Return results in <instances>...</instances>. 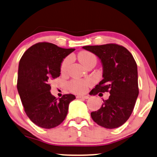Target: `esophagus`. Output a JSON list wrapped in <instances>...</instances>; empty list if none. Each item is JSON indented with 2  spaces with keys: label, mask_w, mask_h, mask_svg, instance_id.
Listing matches in <instances>:
<instances>
[{
  "label": "esophagus",
  "mask_w": 157,
  "mask_h": 157,
  "mask_svg": "<svg viewBox=\"0 0 157 157\" xmlns=\"http://www.w3.org/2000/svg\"><path fill=\"white\" fill-rule=\"evenodd\" d=\"M77 98H84V99H88L89 98L88 96H77Z\"/></svg>",
  "instance_id": "34e87169"
}]
</instances>
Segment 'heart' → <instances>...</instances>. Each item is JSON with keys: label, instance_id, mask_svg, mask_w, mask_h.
<instances>
[{"label": "heart", "instance_id": "b5f03b06", "mask_svg": "<svg viewBox=\"0 0 157 157\" xmlns=\"http://www.w3.org/2000/svg\"><path fill=\"white\" fill-rule=\"evenodd\" d=\"M78 59L83 66L86 67L93 61L96 62V57L93 53L87 51H83L79 53ZM72 62L70 56L67 57L61 62L60 70L62 74H65L68 71L69 65ZM92 85V81L90 80H82V79H73L68 82V88L72 92L75 93H84L88 90V87Z\"/></svg>", "mask_w": 157, "mask_h": 157}]
</instances>
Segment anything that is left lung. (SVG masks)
<instances>
[{"mask_svg": "<svg viewBox=\"0 0 157 157\" xmlns=\"http://www.w3.org/2000/svg\"><path fill=\"white\" fill-rule=\"evenodd\" d=\"M82 48L96 54L104 69V79L90 93L110 94L98 110L90 113L91 117L103 128H119L131 115L139 93L136 61L126 48L115 43Z\"/></svg>", "mask_w": 157, "mask_h": 157, "instance_id": "obj_1", "label": "left lung"}]
</instances>
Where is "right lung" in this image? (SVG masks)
Masks as SVG:
<instances>
[{
  "label": "right lung",
  "mask_w": 157,
  "mask_h": 157,
  "mask_svg": "<svg viewBox=\"0 0 157 157\" xmlns=\"http://www.w3.org/2000/svg\"><path fill=\"white\" fill-rule=\"evenodd\" d=\"M75 48H62L51 43L32 45L19 61L17 90L26 114L42 128L57 127L66 118L69 104L75 99L64 94L57 99L51 93V80L60 76L63 59Z\"/></svg>",
  "instance_id": "1"
}]
</instances>
